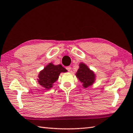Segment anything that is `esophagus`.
Wrapping results in <instances>:
<instances>
[{
    "instance_id": "esophagus-1",
    "label": "esophagus",
    "mask_w": 133,
    "mask_h": 133,
    "mask_svg": "<svg viewBox=\"0 0 133 133\" xmlns=\"http://www.w3.org/2000/svg\"><path fill=\"white\" fill-rule=\"evenodd\" d=\"M66 69L68 70V71H70V70H71V67L70 66H67L66 68Z\"/></svg>"
}]
</instances>
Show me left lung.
<instances>
[{"instance_id":"obj_1","label":"left lung","mask_w":133,"mask_h":133,"mask_svg":"<svg viewBox=\"0 0 133 133\" xmlns=\"http://www.w3.org/2000/svg\"><path fill=\"white\" fill-rule=\"evenodd\" d=\"M75 75L80 82L83 83L84 88L91 85L95 80V75L93 71L91 70L83 63H80L79 68Z\"/></svg>"}]
</instances>
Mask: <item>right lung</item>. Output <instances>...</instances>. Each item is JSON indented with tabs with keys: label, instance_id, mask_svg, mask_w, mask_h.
<instances>
[{
	"label": "right lung",
	"instance_id": "obj_1",
	"mask_svg": "<svg viewBox=\"0 0 133 133\" xmlns=\"http://www.w3.org/2000/svg\"><path fill=\"white\" fill-rule=\"evenodd\" d=\"M66 71L67 70L60 64L54 65L50 63L40 71L38 79V83L42 87L48 90L52 88L53 83L58 79L60 74Z\"/></svg>",
	"mask_w": 133,
	"mask_h": 133
}]
</instances>
